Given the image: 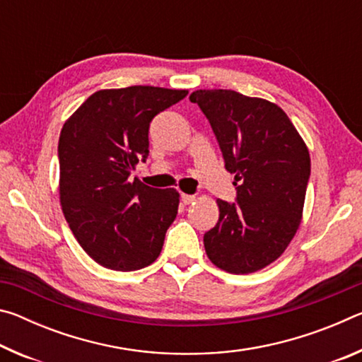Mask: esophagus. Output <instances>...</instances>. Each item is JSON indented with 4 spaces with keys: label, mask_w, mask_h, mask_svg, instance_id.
Masks as SVG:
<instances>
[{
    "label": "esophagus",
    "mask_w": 362,
    "mask_h": 362,
    "mask_svg": "<svg viewBox=\"0 0 362 362\" xmlns=\"http://www.w3.org/2000/svg\"><path fill=\"white\" fill-rule=\"evenodd\" d=\"M180 198H182V203H183V204H192L193 201L196 199V196H194V194H187V193H182V194H180Z\"/></svg>",
    "instance_id": "34e87169"
}]
</instances>
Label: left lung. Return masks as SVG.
<instances>
[{
	"label": "left lung",
	"instance_id": "1",
	"mask_svg": "<svg viewBox=\"0 0 362 362\" xmlns=\"http://www.w3.org/2000/svg\"><path fill=\"white\" fill-rule=\"evenodd\" d=\"M198 103L235 174L236 203L217 199L218 222L204 235L209 260L233 274L279 259L302 222L310 153L283 108L231 89H198Z\"/></svg>",
	"mask_w": 362,
	"mask_h": 362
}]
</instances>
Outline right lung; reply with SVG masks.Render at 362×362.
I'll return each instance as SVG.
<instances>
[{"label":"right lung","instance_id":"1","mask_svg":"<svg viewBox=\"0 0 362 362\" xmlns=\"http://www.w3.org/2000/svg\"><path fill=\"white\" fill-rule=\"evenodd\" d=\"M188 94L129 86L97 90L60 131L59 194L79 246L115 272L148 267L161 254L180 194L151 188L131 170L148 156L150 122Z\"/></svg>","mask_w":362,"mask_h":362}]
</instances>
